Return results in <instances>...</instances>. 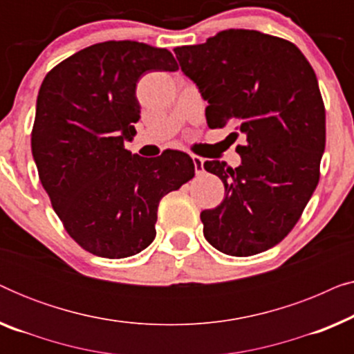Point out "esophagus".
Masks as SVG:
<instances>
[{
	"mask_svg": "<svg viewBox=\"0 0 354 354\" xmlns=\"http://www.w3.org/2000/svg\"><path fill=\"white\" fill-rule=\"evenodd\" d=\"M192 161L195 164V172L203 174L205 172V159L201 156H196V154H192Z\"/></svg>",
	"mask_w": 354,
	"mask_h": 354,
	"instance_id": "esophagus-1",
	"label": "esophagus"
}]
</instances>
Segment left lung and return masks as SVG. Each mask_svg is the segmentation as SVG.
Segmentation results:
<instances>
[{
    "mask_svg": "<svg viewBox=\"0 0 354 354\" xmlns=\"http://www.w3.org/2000/svg\"><path fill=\"white\" fill-rule=\"evenodd\" d=\"M174 53L207 101V125H235L232 137L246 140L239 167L205 162L225 198L201 212L203 234L225 254L263 253L288 235L317 187L326 109L316 74L292 41L245 28Z\"/></svg>",
    "mask_w": 354,
    "mask_h": 354,
    "instance_id": "obj_1",
    "label": "left lung"
}]
</instances>
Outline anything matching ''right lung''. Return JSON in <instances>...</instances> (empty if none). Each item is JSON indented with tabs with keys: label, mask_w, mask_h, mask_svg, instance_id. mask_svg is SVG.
Wrapping results in <instances>:
<instances>
[{
	"label": "right lung",
	"mask_w": 354,
	"mask_h": 354,
	"mask_svg": "<svg viewBox=\"0 0 354 354\" xmlns=\"http://www.w3.org/2000/svg\"><path fill=\"white\" fill-rule=\"evenodd\" d=\"M172 53L103 41L48 72L37 98L32 154L64 229L101 258H129L156 236L159 201L195 176L187 153L142 158L125 149L140 119L135 88L151 71H177Z\"/></svg>",
	"instance_id": "obj_1"
}]
</instances>
